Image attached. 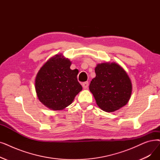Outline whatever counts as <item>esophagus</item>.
Returning a JSON list of instances; mask_svg holds the SVG:
<instances>
[{
    "label": "esophagus",
    "mask_w": 160,
    "mask_h": 160,
    "mask_svg": "<svg viewBox=\"0 0 160 160\" xmlns=\"http://www.w3.org/2000/svg\"><path fill=\"white\" fill-rule=\"evenodd\" d=\"M82 85V87L84 88V89H87L88 88V86H89V83H88V82H83Z\"/></svg>",
    "instance_id": "obj_1"
}]
</instances>
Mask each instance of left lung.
<instances>
[{"mask_svg": "<svg viewBox=\"0 0 160 160\" xmlns=\"http://www.w3.org/2000/svg\"><path fill=\"white\" fill-rule=\"evenodd\" d=\"M96 76L89 84V91L101 110L112 112L129 102L132 84L126 71L115 62L97 64Z\"/></svg>", "mask_w": 160, "mask_h": 160, "instance_id": "left-lung-1", "label": "left lung"}]
</instances>
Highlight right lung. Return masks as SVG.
Segmentation results:
<instances>
[{
    "label": "right lung",
    "mask_w": 160,
    "mask_h": 160,
    "mask_svg": "<svg viewBox=\"0 0 160 160\" xmlns=\"http://www.w3.org/2000/svg\"><path fill=\"white\" fill-rule=\"evenodd\" d=\"M72 63L61 53L48 59L38 71L35 90L39 101L53 110H63L70 105L82 91L78 72L71 70Z\"/></svg>",
    "instance_id": "obj_1"
}]
</instances>
